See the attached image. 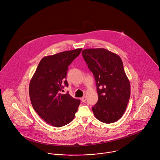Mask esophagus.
I'll use <instances>...</instances> for the list:
<instances>
[{
  "label": "esophagus",
  "instance_id": "1",
  "mask_svg": "<svg viewBox=\"0 0 160 160\" xmlns=\"http://www.w3.org/2000/svg\"><path fill=\"white\" fill-rule=\"evenodd\" d=\"M81 101L82 102H85L86 101H87V97H86L85 95L83 96L82 98H81Z\"/></svg>",
  "mask_w": 160,
  "mask_h": 160
}]
</instances>
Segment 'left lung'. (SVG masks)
<instances>
[{"label": "left lung", "mask_w": 160, "mask_h": 160, "mask_svg": "<svg viewBox=\"0 0 160 160\" xmlns=\"http://www.w3.org/2000/svg\"><path fill=\"white\" fill-rule=\"evenodd\" d=\"M82 54L96 82L99 99L92 107L95 117L106 124L117 122L124 115L131 94L121 58L102 48L84 49Z\"/></svg>", "instance_id": "left-lung-1"}]
</instances>
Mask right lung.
Here are the masks:
<instances>
[{"label":"right lung","instance_id":"1","mask_svg":"<svg viewBox=\"0 0 160 160\" xmlns=\"http://www.w3.org/2000/svg\"><path fill=\"white\" fill-rule=\"evenodd\" d=\"M82 48L47 56L42 59L29 84V97L37 114L47 124L56 128L73 120L80 104L69 93L62 94L68 67L77 58Z\"/></svg>","mask_w":160,"mask_h":160}]
</instances>
